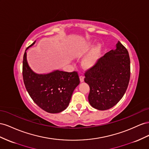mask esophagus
Masks as SVG:
<instances>
[{
    "label": "esophagus",
    "mask_w": 149,
    "mask_h": 149,
    "mask_svg": "<svg viewBox=\"0 0 149 149\" xmlns=\"http://www.w3.org/2000/svg\"><path fill=\"white\" fill-rule=\"evenodd\" d=\"M80 82H81L84 81V77L83 75H80Z\"/></svg>",
    "instance_id": "esophagus-1"
}]
</instances>
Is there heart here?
<instances>
[{
  "label": "heart",
  "mask_w": 149,
  "mask_h": 149,
  "mask_svg": "<svg viewBox=\"0 0 149 149\" xmlns=\"http://www.w3.org/2000/svg\"><path fill=\"white\" fill-rule=\"evenodd\" d=\"M102 50V45L100 44H97L93 48L91 52L88 54V56L85 58L83 63L85 67H89L93 65L99 60L100 57V54Z\"/></svg>",
  "instance_id": "obj_1"
}]
</instances>
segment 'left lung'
<instances>
[{"mask_svg":"<svg viewBox=\"0 0 149 149\" xmlns=\"http://www.w3.org/2000/svg\"><path fill=\"white\" fill-rule=\"evenodd\" d=\"M116 49L106 53L85 72L90 87L88 99L100 110L112 108L124 96L130 77V62L127 49L118 41Z\"/></svg>","mask_w":149,"mask_h":149,"instance_id":"8db88e82","label":"left lung"}]
</instances>
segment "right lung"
<instances>
[{
    "instance_id": "1",
    "label": "right lung",
    "mask_w": 149,
    "mask_h": 149,
    "mask_svg": "<svg viewBox=\"0 0 149 149\" xmlns=\"http://www.w3.org/2000/svg\"><path fill=\"white\" fill-rule=\"evenodd\" d=\"M25 51L23 57L22 75L29 95L47 112L56 113L64 110L69 104L74 89L80 83L77 72L56 70L47 74H36L28 65Z\"/></svg>"
}]
</instances>
